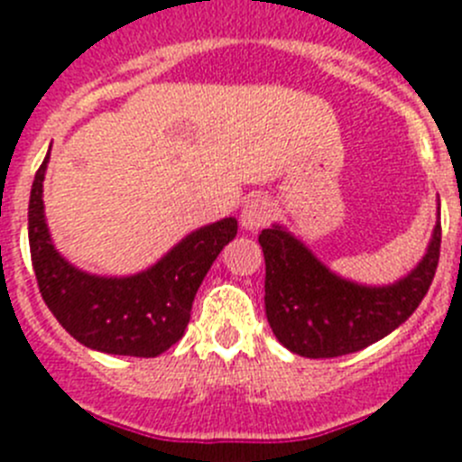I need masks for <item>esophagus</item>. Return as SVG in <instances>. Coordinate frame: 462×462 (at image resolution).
Returning <instances> with one entry per match:
<instances>
[{
  "label": "esophagus",
  "instance_id": "1",
  "mask_svg": "<svg viewBox=\"0 0 462 462\" xmlns=\"http://www.w3.org/2000/svg\"><path fill=\"white\" fill-rule=\"evenodd\" d=\"M273 212L275 210H273L271 199H266V196H254L240 210V226L245 231H256V228L266 226L271 222Z\"/></svg>",
  "mask_w": 462,
  "mask_h": 462
}]
</instances>
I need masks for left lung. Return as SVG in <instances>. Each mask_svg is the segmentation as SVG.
<instances>
[{
  "label": "left lung",
  "instance_id": "8db88e82",
  "mask_svg": "<svg viewBox=\"0 0 462 462\" xmlns=\"http://www.w3.org/2000/svg\"><path fill=\"white\" fill-rule=\"evenodd\" d=\"M266 259V317L277 340L305 358L361 352L410 319L439 261L442 226L432 228L423 259L393 284L340 277L280 224L259 234Z\"/></svg>",
  "mask_w": 462,
  "mask_h": 462
}]
</instances>
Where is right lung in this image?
Returning a JSON list of instances; mask_svg holds the SVG:
<instances>
[{
  "label": "right lung",
  "instance_id": "add662e5",
  "mask_svg": "<svg viewBox=\"0 0 462 462\" xmlns=\"http://www.w3.org/2000/svg\"><path fill=\"white\" fill-rule=\"evenodd\" d=\"M39 166L30 194V252L48 310L80 345L117 356L152 358L185 336L191 303L224 245L238 234L236 217L196 228L162 259L136 275H92L69 263L52 245L43 212Z\"/></svg>",
  "mask_w": 462,
  "mask_h": 462
}]
</instances>
